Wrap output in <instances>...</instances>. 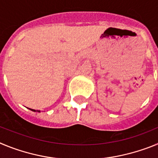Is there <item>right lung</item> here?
Instances as JSON below:
<instances>
[{"label": "right lung", "mask_w": 158, "mask_h": 158, "mask_svg": "<svg viewBox=\"0 0 158 158\" xmlns=\"http://www.w3.org/2000/svg\"><path fill=\"white\" fill-rule=\"evenodd\" d=\"M29 109H30V108H29ZM30 110H31V111H35V110H34V109H30Z\"/></svg>", "instance_id": "add662e5"}]
</instances>
